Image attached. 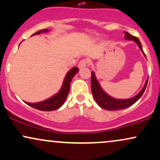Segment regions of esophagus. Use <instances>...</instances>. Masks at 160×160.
Here are the masks:
<instances>
[{"label": "esophagus", "instance_id": "esophagus-1", "mask_svg": "<svg viewBox=\"0 0 160 160\" xmlns=\"http://www.w3.org/2000/svg\"><path fill=\"white\" fill-rule=\"evenodd\" d=\"M88 65V61L87 60H86V59H82V60H81V61H80V62H79V64H78V68L80 69H81V68H84V67H86V65Z\"/></svg>", "mask_w": 160, "mask_h": 160}]
</instances>
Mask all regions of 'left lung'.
Listing matches in <instances>:
<instances>
[{
	"mask_svg": "<svg viewBox=\"0 0 160 160\" xmlns=\"http://www.w3.org/2000/svg\"><path fill=\"white\" fill-rule=\"evenodd\" d=\"M124 33H125V39L131 40H133L134 42H135V43L138 44V46L139 48L141 49L143 55L146 57L144 51H143L142 46H141V42L138 38L135 36H132V34H130L128 32H125ZM148 80V78L147 79L146 82H145L144 83V87L142 88V89L140 91V92H139L138 94H137L135 96L128 99H118V98H113V97H111V95L107 94V93L103 90L102 86H101L100 84H99L96 77H95L94 71H92V78H91L92 92L93 97H94L95 102H97V104H98L101 108H104V109L105 110H108V111L122 110V109H125V108L128 107H130L131 105H132L133 104H135V102H136L141 96H142L143 93L144 92L145 89H146L147 87Z\"/></svg>",
	"mask_w": 160,
	"mask_h": 160,
	"instance_id": "8db88e82",
	"label": "left lung"
}]
</instances>
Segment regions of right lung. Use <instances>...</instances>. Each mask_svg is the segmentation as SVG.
Here are the masks:
<instances>
[{"instance_id": "right-lung-1", "label": "right lung", "mask_w": 160, "mask_h": 160, "mask_svg": "<svg viewBox=\"0 0 160 160\" xmlns=\"http://www.w3.org/2000/svg\"><path fill=\"white\" fill-rule=\"evenodd\" d=\"M49 32L48 29H43L33 35H37V34H41V33H46ZM79 71V69L77 67L71 68L66 74L65 79H64L63 83L60 89V90L56 93V95H52L50 98L46 99L44 101H42L40 102H36V103H31V102H25L27 104H28L31 107L36 108V109L40 110L42 111H52L54 110L58 109L63 105L64 102H65L67 98L68 95L69 93L70 85H71V80L76 75L77 73Z\"/></svg>"}]
</instances>
